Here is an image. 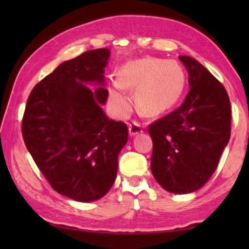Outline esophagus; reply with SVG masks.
<instances>
[{
	"instance_id": "obj_1",
	"label": "esophagus",
	"mask_w": 249,
	"mask_h": 249,
	"mask_svg": "<svg viewBox=\"0 0 249 249\" xmlns=\"http://www.w3.org/2000/svg\"><path fill=\"white\" fill-rule=\"evenodd\" d=\"M142 124L137 121H132V124H129V135L136 136L137 134L142 132Z\"/></svg>"
}]
</instances>
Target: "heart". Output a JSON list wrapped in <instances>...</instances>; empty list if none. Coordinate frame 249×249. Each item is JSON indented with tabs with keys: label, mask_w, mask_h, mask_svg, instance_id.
<instances>
[{
	"label": "heart",
	"mask_w": 249,
	"mask_h": 249,
	"mask_svg": "<svg viewBox=\"0 0 249 249\" xmlns=\"http://www.w3.org/2000/svg\"><path fill=\"white\" fill-rule=\"evenodd\" d=\"M186 86V72L176 60L145 56L130 61L121 68L119 80L110 87V97L117 110L124 114L131 107V95L136 89L139 110L149 117L169 111L181 97Z\"/></svg>",
	"instance_id": "obj_1"
}]
</instances>
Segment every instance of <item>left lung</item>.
Segmentation results:
<instances>
[{"label": "left lung", "mask_w": 249, "mask_h": 249, "mask_svg": "<svg viewBox=\"0 0 249 249\" xmlns=\"http://www.w3.org/2000/svg\"><path fill=\"white\" fill-rule=\"evenodd\" d=\"M179 60L190 89L183 103L148 125L153 141L151 169L160 185L188 194L205 185L230 139L231 107L223 85L190 56Z\"/></svg>", "instance_id": "8db88e82"}]
</instances>
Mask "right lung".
<instances>
[{
  "label": "right lung",
  "mask_w": 249,
  "mask_h": 249,
  "mask_svg": "<svg viewBox=\"0 0 249 249\" xmlns=\"http://www.w3.org/2000/svg\"><path fill=\"white\" fill-rule=\"evenodd\" d=\"M108 56L110 50L97 49L61 63L33 88L22 118L23 141L40 172L77 202L97 200L111 189L128 141L127 124L101 107L108 96ZM84 82L100 87L91 91Z\"/></svg>",
  "instance_id": "1"
}]
</instances>
